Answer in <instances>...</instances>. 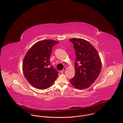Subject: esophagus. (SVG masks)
<instances>
[{"label":"esophagus","mask_w":123,"mask_h":123,"mask_svg":"<svg viewBox=\"0 0 123 123\" xmlns=\"http://www.w3.org/2000/svg\"><path fill=\"white\" fill-rule=\"evenodd\" d=\"M66 68H65V67H64V68H63V70L61 71V72H63L65 70H66Z\"/></svg>","instance_id":"esophagus-1"}]
</instances>
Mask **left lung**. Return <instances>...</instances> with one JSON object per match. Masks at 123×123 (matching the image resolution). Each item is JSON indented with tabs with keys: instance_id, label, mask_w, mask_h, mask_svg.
<instances>
[{
	"instance_id": "left-lung-1",
	"label": "left lung",
	"mask_w": 123,
	"mask_h": 123,
	"mask_svg": "<svg viewBox=\"0 0 123 123\" xmlns=\"http://www.w3.org/2000/svg\"><path fill=\"white\" fill-rule=\"evenodd\" d=\"M76 53L75 75L70 82L75 87L83 89L92 85L99 76L102 68L99 55L88 41L79 38L69 40Z\"/></svg>"
}]
</instances>
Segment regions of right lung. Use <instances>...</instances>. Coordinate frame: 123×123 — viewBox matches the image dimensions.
<instances>
[{"label":"right lung","instance_id":"1","mask_svg":"<svg viewBox=\"0 0 123 123\" xmlns=\"http://www.w3.org/2000/svg\"><path fill=\"white\" fill-rule=\"evenodd\" d=\"M59 42L52 40L38 41L26 53L23 63V73L34 87L47 89L57 79L59 72L50 66V58L53 47Z\"/></svg>","mask_w":123,"mask_h":123}]
</instances>
